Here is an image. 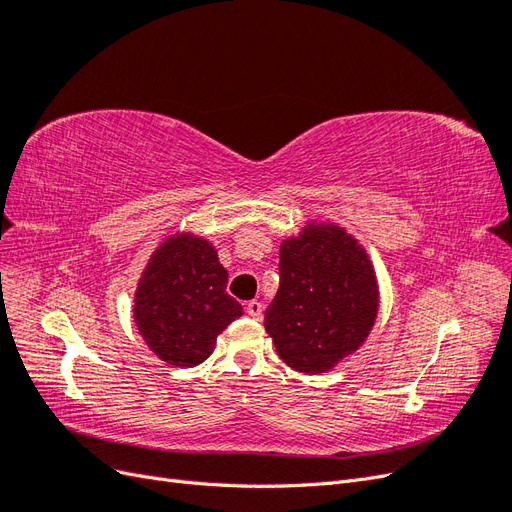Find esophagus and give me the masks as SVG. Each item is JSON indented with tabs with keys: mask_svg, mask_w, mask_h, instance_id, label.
Returning <instances> with one entry per match:
<instances>
[{
	"mask_svg": "<svg viewBox=\"0 0 512 512\" xmlns=\"http://www.w3.org/2000/svg\"><path fill=\"white\" fill-rule=\"evenodd\" d=\"M245 312L258 320L262 316V303L260 301H250V303L245 305Z\"/></svg>",
	"mask_w": 512,
	"mask_h": 512,
	"instance_id": "esophagus-1",
	"label": "esophagus"
}]
</instances>
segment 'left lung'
Masks as SVG:
<instances>
[{
  "instance_id": "1",
  "label": "left lung",
  "mask_w": 512,
  "mask_h": 512,
  "mask_svg": "<svg viewBox=\"0 0 512 512\" xmlns=\"http://www.w3.org/2000/svg\"><path fill=\"white\" fill-rule=\"evenodd\" d=\"M378 312L363 247L333 224H309L280 250V288L265 329L280 359L305 374L329 371L359 348Z\"/></svg>"
}]
</instances>
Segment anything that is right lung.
Returning a JSON list of instances; mask_svg holds the SVG:
<instances>
[{"instance_id":"right-lung-1","label":"right lung","mask_w":512,"mask_h":512,"mask_svg":"<svg viewBox=\"0 0 512 512\" xmlns=\"http://www.w3.org/2000/svg\"><path fill=\"white\" fill-rule=\"evenodd\" d=\"M226 284L228 271L205 239L170 237L136 290L134 320L147 346L170 365L203 363L215 337L243 312Z\"/></svg>"}]
</instances>
